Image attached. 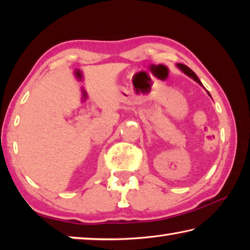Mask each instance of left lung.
<instances>
[{"mask_svg": "<svg viewBox=\"0 0 250 250\" xmlns=\"http://www.w3.org/2000/svg\"><path fill=\"white\" fill-rule=\"evenodd\" d=\"M176 66L177 67H179V68L182 70V71H183V73L185 74V75H188V77H191V78H193L194 80H195V82L196 83H200L201 84V86H203V84H202V83H201V80L200 79H198V77H197V76H196V74L195 73H194V71L191 69V68H188V66H186V65H183V64H176ZM207 94H208L209 95V92L208 91H207ZM210 96V95H209Z\"/></svg>", "mask_w": 250, "mask_h": 250, "instance_id": "1", "label": "left lung"}]
</instances>
